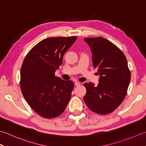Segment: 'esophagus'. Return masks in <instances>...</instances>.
<instances>
[{
	"instance_id": "1",
	"label": "esophagus",
	"mask_w": 146,
	"mask_h": 146,
	"mask_svg": "<svg viewBox=\"0 0 146 146\" xmlns=\"http://www.w3.org/2000/svg\"><path fill=\"white\" fill-rule=\"evenodd\" d=\"M80 84H81V83H80L79 82L76 81V82H75V86H79Z\"/></svg>"
}]
</instances>
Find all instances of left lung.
<instances>
[{
    "label": "left lung",
    "instance_id": "obj_1",
    "mask_svg": "<svg viewBox=\"0 0 146 146\" xmlns=\"http://www.w3.org/2000/svg\"><path fill=\"white\" fill-rule=\"evenodd\" d=\"M90 46L93 67L100 76L98 86L86 82L84 102L92 111L106 115L117 109L125 97L131 78L127 58L121 50L102 37L86 38Z\"/></svg>",
    "mask_w": 146,
    "mask_h": 146
}]
</instances>
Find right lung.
Listing matches in <instances>:
<instances>
[{
	"instance_id": "add662e5",
	"label": "right lung",
	"mask_w": 146,
	"mask_h": 146,
	"mask_svg": "<svg viewBox=\"0 0 146 146\" xmlns=\"http://www.w3.org/2000/svg\"><path fill=\"white\" fill-rule=\"evenodd\" d=\"M76 39V36L46 38L33 47L23 62L21 90L28 105L43 118L57 117L69 103L74 82L64 81L55 72Z\"/></svg>"
}]
</instances>
